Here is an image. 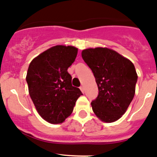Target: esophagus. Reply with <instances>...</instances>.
Instances as JSON below:
<instances>
[{
    "label": "esophagus",
    "mask_w": 157,
    "mask_h": 157,
    "mask_svg": "<svg viewBox=\"0 0 157 157\" xmlns=\"http://www.w3.org/2000/svg\"><path fill=\"white\" fill-rule=\"evenodd\" d=\"M80 90H81V91H82V92H84V91H85V90H84V86H81L80 87Z\"/></svg>",
    "instance_id": "esophagus-1"
}]
</instances>
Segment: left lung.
Wrapping results in <instances>:
<instances>
[{"label":"left lung","mask_w":157,"mask_h":157,"mask_svg":"<svg viewBox=\"0 0 157 157\" xmlns=\"http://www.w3.org/2000/svg\"><path fill=\"white\" fill-rule=\"evenodd\" d=\"M82 58L95 78L98 95L91 102L101 121L113 123L125 113L134 98L138 75L132 62L108 48L86 49Z\"/></svg>","instance_id":"1"}]
</instances>
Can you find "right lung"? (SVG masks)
I'll use <instances>...</instances> for the list:
<instances>
[{
  "label": "right lung",
  "mask_w": 157,
  "mask_h": 157,
  "mask_svg": "<svg viewBox=\"0 0 157 157\" xmlns=\"http://www.w3.org/2000/svg\"><path fill=\"white\" fill-rule=\"evenodd\" d=\"M77 55L76 47L57 45L40 54L29 65L26 76L29 95L40 116L48 123H63L83 95L72 86L67 72Z\"/></svg>",
  "instance_id": "obj_1"
}]
</instances>
